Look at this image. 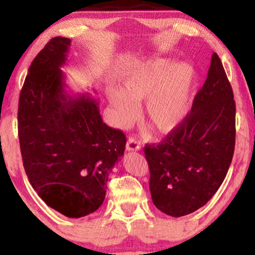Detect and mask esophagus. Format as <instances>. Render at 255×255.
I'll return each mask as SVG.
<instances>
[{
  "label": "esophagus",
  "instance_id": "obj_1",
  "mask_svg": "<svg viewBox=\"0 0 255 255\" xmlns=\"http://www.w3.org/2000/svg\"><path fill=\"white\" fill-rule=\"evenodd\" d=\"M140 147H141V146H140L139 142H137L136 139H134V137H129L127 144H126V150L127 151H139Z\"/></svg>",
  "mask_w": 255,
  "mask_h": 255
}]
</instances>
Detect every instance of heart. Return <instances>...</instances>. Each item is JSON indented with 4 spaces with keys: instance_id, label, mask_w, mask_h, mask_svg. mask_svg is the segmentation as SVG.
Listing matches in <instances>:
<instances>
[{
    "instance_id": "1",
    "label": "heart",
    "mask_w": 255,
    "mask_h": 255,
    "mask_svg": "<svg viewBox=\"0 0 255 255\" xmlns=\"http://www.w3.org/2000/svg\"><path fill=\"white\" fill-rule=\"evenodd\" d=\"M195 73L188 63L151 58L137 64L122 79V90L110 89L108 99L115 124L126 127L137 115L136 104L145 102L144 114L159 133H170L183 122L191 107Z\"/></svg>"
}]
</instances>
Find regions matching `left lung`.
<instances>
[{"label":"left lung","mask_w":255,"mask_h":255,"mask_svg":"<svg viewBox=\"0 0 255 255\" xmlns=\"http://www.w3.org/2000/svg\"><path fill=\"white\" fill-rule=\"evenodd\" d=\"M235 101L216 52L191 113L158 145L144 147L154 206L182 217L203 207L223 183L235 148Z\"/></svg>","instance_id":"8db88e82"}]
</instances>
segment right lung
Masks as SVG:
<instances>
[{"label":"right lung","instance_id":"add662e5","mask_svg":"<svg viewBox=\"0 0 255 255\" xmlns=\"http://www.w3.org/2000/svg\"><path fill=\"white\" fill-rule=\"evenodd\" d=\"M71 39L55 37L32 61L17 109L20 150L28 181L43 201L69 218L103 204L126 135L103 122L99 101L66 91L62 67Z\"/></svg>","mask_w":255,"mask_h":255}]
</instances>
